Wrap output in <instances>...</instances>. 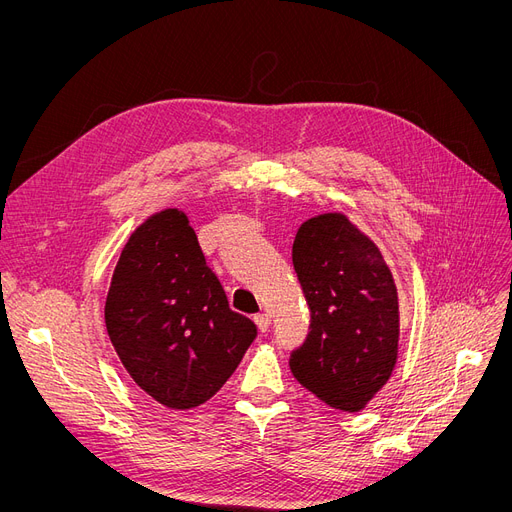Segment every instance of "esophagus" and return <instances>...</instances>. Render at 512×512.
<instances>
[{
	"label": "esophagus",
	"instance_id": "34e87169",
	"mask_svg": "<svg viewBox=\"0 0 512 512\" xmlns=\"http://www.w3.org/2000/svg\"><path fill=\"white\" fill-rule=\"evenodd\" d=\"M253 319H255V326L259 328V332H267V330H270L272 319H270V315H267V313H259V315H255Z\"/></svg>",
	"mask_w": 512,
	"mask_h": 512
}]
</instances>
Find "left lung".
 Wrapping results in <instances>:
<instances>
[{
    "label": "left lung",
    "mask_w": 512,
    "mask_h": 512,
    "mask_svg": "<svg viewBox=\"0 0 512 512\" xmlns=\"http://www.w3.org/2000/svg\"><path fill=\"white\" fill-rule=\"evenodd\" d=\"M292 263L311 309V330L290 355L292 375L332 409L363 411L398 361L396 282L378 245L344 213L305 220Z\"/></svg>",
    "instance_id": "left-lung-1"
}]
</instances>
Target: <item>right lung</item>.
Returning a JSON list of instances; mask_svg holds the SVG:
<instances>
[{
    "label": "right lung",
    "instance_id": "right-lung-1",
    "mask_svg": "<svg viewBox=\"0 0 512 512\" xmlns=\"http://www.w3.org/2000/svg\"><path fill=\"white\" fill-rule=\"evenodd\" d=\"M105 328L130 378L176 411L218 392L257 336L253 321L230 309L176 207L130 234L107 290Z\"/></svg>",
    "mask_w": 512,
    "mask_h": 512
}]
</instances>
